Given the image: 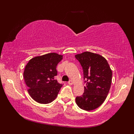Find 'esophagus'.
<instances>
[{
	"instance_id": "esophagus-1",
	"label": "esophagus",
	"mask_w": 134,
	"mask_h": 134,
	"mask_svg": "<svg viewBox=\"0 0 134 134\" xmlns=\"http://www.w3.org/2000/svg\"><path fill=\"white\" fill-rule=\"evenodd\" d=\"M73 83H74V82H73L72 80H70V81L68 82V84H69V85H72Z\"/></svg>"
}]
</instances>
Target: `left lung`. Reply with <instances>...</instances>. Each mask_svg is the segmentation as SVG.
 Instances as JSON below:
<instances>
[{
	"instance_id": "left-lung-1",
	"label": "left lung",
	"mask_w": 134,
	"mask_h": 134,
	"mask_svg": "<svg viewBox=\"0 0 134 134\" xmlns=\"http://www.w3.org/2000/svg\"><path fill=\"white\" fill-rule=\"evenodd\" d=\"M75 57L83 71L86 87L81 96L76 98L79 107L86 111L97 109L102 105L109 94L112 79V71L107 60L99 54L84 52Z\"/></svg>"
}]
</instances>
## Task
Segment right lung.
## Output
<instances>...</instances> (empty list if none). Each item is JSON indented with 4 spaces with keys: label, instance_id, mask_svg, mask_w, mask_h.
<instances>
[{
    "label": "right lung",
    "instance_id": "1",
    "mask_svg": "<svg viewBox=\"0 0 134 134\" xmlns=\"http://www.w3.org/2000/svg\"><path fill=\"white\" fill-rule=\"evenodd\" d=\"M63 55L49 53L32 58L25 66L23 75L29 94L40 104H49L55 99L62 84L55 80L56 67Z\"/></svg>",
    "mask_w": 134,
    "mask_h": 134
}]
</instances>
